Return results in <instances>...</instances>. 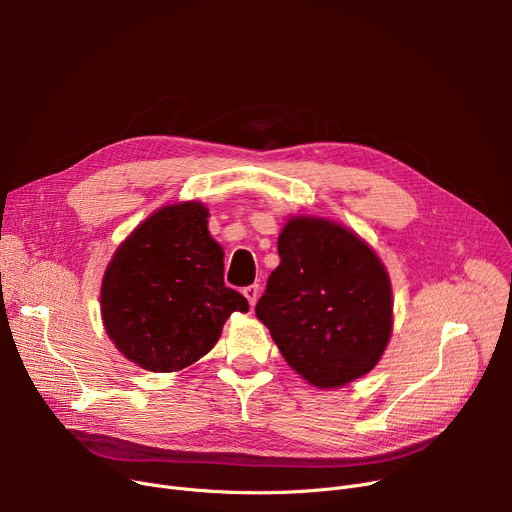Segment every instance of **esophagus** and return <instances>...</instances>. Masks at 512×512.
<instances>
[{
	"mask_svg": "<svg viewBox=\"0 0 512 512\" xmlns=\"http://www.w3.org/2000/svg\"><path fill=\"white\" fill-rule=\"evenodd\" d=\"M242 294H245L247 301H249V305L253 307V305L257 303V299H259V284H251V286H247L245 290H242Z\"/></svg>",
	"mask_w": 512,
	"mask_h": 512,
	"instance_id": "obj_1",
	"label": "esophagus"
}]
</instances>
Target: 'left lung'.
Masks as SVG:
<instances>
[{
  "label": "left lung",
  "instance_id": "obj_1",
  "mask_svg": "<svg viewBox=\"0 0 512 512\" xmlns=\"http://www.w3.org/2000/svg\"><path fill=\"white\" fill-rule=\"evenodd\" d=\"M278 253L255 313L286 363L317 388L369 373L392 332L390 280L378 255L357 234L317 218L290 220Z\"/></svg>",
  "mask_w": 512,
  "mask_h": 512
}]
</instances>
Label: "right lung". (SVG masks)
Masks as SVG:
<instances>
[{"instance_id": "obj_1", "label": "right lung", "mask_w": 512, "mask_h": 512, "mask_svg": "<svg viewBox=\"0 0 512 512\" xmlns=\"http://www.w3.org/2000/svg\"><path fill=\"white\" fill-rule=\"evenodd\" d=\"M234 311H249V303L224 284V253L201 203L153 213L122 242L101 284L107 334L149 371L199 361Z\"/></svg>"}]
</instances>
